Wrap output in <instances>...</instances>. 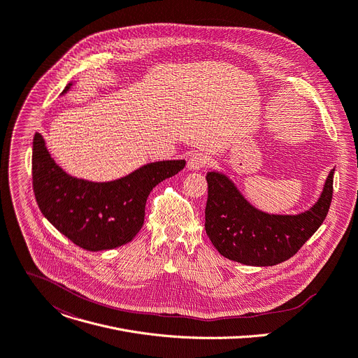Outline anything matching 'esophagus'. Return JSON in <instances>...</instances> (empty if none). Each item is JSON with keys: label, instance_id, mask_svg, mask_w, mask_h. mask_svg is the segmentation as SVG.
<instances>
[{"label": "esophagus", "instance_id": "obj_1", "mask_svg": "<svg viewBox=\"0 0 358 358\" xmlns=\"http://www.w3.org/2000/svg\"><path fill=\"white\" fill-rule=\"evenodd\" d=\"M208 164H210V157H208V154L201 152V151H197V152H194V154L188 158L187 167H188L189 170H201V169H206Z\"/></svg>", "mask_w": 358, "mask_h": 358}]
</instances>
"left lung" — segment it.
<instances>
[{"mask_svg":"<svg viewBox=\"0 0 358 358\" xmlns=\"http://www.w3.org/2000/svg\"><path fill=\"white\" fill-rule=\"evenodd\" d=\"M333 177L334 170L310 210L297 215H281L257 210L229 177L210 171L206 177V233L218 252L233 262L255 267L280 264L294 255L327 217Z\"/></svg>","mask_w":358,"mask_h":358,"instance_id":"left-lung-1","label":"left lung"}]
</instances>
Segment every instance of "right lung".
Returning <instances> with one entry per match:
<instances>
[{
  "label": "right lung",
  "mask_w": 358,
  "mask_h": 358,
  "mask_svg": "<svg viewBox=\"0 0 358 358\" xmlns=\"http://www.w3.org/2000/svg\"><path fill=\"white\" fill-rule=\"evenodd\" d=\"M184 167V159L157 161L122 178L92 182L64 171L51 158L40 133L32 141V187L37 204L61 234L87 251L111 250L131 241L144 224L151 189Z\"/></svg>",
  "instance_id": "obj_1"
}]
</instances>
